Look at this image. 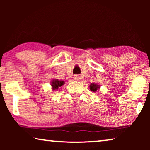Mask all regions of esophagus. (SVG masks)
I'll list each match as a JSON object with an SVG mask.
<instances>
[{
  "label": "esophagus",
  "instance_id": "1",
  "mask_svg": "<svg viewBox=\"0 0 150 150\" xmlns=\"http://www.w3.org/2000/svg\"><path fill=\"white\" fill-rule=\"evenodd\" d=\"M74 79L76 80V81H79V80L80 79V76L79 75H74Z\"/></svg>",
  "mask_w": 150,
  "mask_h": 150
}]
</instances>
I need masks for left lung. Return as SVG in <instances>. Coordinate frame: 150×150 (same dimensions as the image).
I'll return each mask as SVG.
<instances>
[{"mask_svg": "<svg viewBox=\"0 0 150 150\" xmlns=\"http://www.w3.org/2000/svg\"><path fill=\"white\" fill-rule=\"evenodd\" d=\"M89 88H90V90H91V91H96L98 89H99L100 88V86L97 85V84H94V83H91V85L89 86Z\"/></svg>", "mask_w": 150, "mask_h": 150, "instance_id": "1", "label": "left lung"}]
</instances>
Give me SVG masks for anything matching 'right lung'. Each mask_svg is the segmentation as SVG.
Wrapping results in <instances>:
<instances>
[{
    "mask_svg": "<svg viewBox=\"0 0 150 150\" xmlns=\"http://www.w3.org/2000/svg\"><path fill=\"white\" fill-rule=\"evenodd\" d=\"M64 81H59L58 79H54L51 82V86L52 87L53 90L58 89L59 87L64 85Z\"/></svg>",
    "mask_w": 150,
    "mask_h": 150,
    "instance_id": "obj_1",
    "label": "right lung"
}]
</instances>
